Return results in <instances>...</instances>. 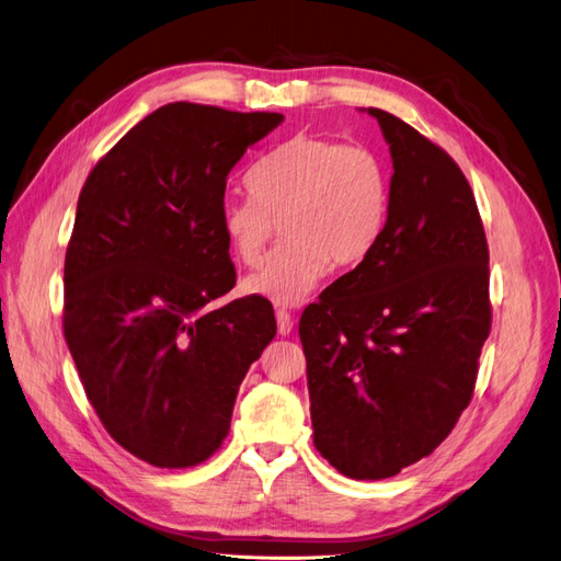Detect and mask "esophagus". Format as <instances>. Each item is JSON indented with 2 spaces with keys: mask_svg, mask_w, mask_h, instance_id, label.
Masks as SVG:
<instances>
[{
  "mask_svg": "<svg viewBox=\"0 0 561 561\" xmlns=\"http://www.w3.org/2000/svg\"><path fill=\"white\" fill-rule=\"evenodd\" d=\"M276 323H278V335H290L293 332V313L285 309H276Z\"/></svg>",
  "mask_w": 561,
  "mask_h": 561,
  "instance_id": "obj_1",
  "label": "esophagus"
}]
</instances>
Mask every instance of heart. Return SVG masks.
<instances>
[{
    "mask_svg": "<svg viewBox=\"0 0 561 561\" xmlns=\"http://www.w3.org/2000/svg\"><path fill=\"white\" fill-rule=\"evenodd\" d=\"M252 195L221 203V231L240 264L260 266L278 221L287 238L243 290L297 305L330 262L356 266L382 233L389 205L385 162L366 146L295 134L248 174Z\"/></svg>",
    "mask_w": 561,
    "mask_h": 561,
    "instance_id": "obj_1",
    "label": "heart"
}]
</instances>
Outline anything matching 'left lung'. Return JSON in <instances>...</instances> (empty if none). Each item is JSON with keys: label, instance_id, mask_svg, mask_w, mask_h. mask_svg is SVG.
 Listing matches in <instances>:
<instances>
[{"label": "left lung", "instance_id": "obj_1", "mask_svg": "<svg viewBox=\"0 0 561 561\" xmlns=\"http://www.w3.org/2000/svg\"><path fill=\"white\" fill-rule=\"evenodd\" d=\"M393 174L385 229L299 318L313 446L387 479L444 442L472 401L491 332L489 243L465 174L403 119L368 108Z\"/></svg>", "mask_w": 561, "mask_h": 561}]
</instances>
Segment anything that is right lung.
<instances>
[{
    "label": "right lung",
    "mask_w": 561,
    "mask_h": 561,
    "mask_svg": "<svg viewBox=\"0 0 561 561\" xmlns=\"http://www.w3.org/2000/svg\"><path fill=\"white\" fill-rule=\"evenodd\" d=\"M280 123L168 103L84 181L64 268L66 342L103 427L153 467L201 465L221 446L240 382L276 337L268 299L211 305L236 285L226 176Z\"/></svg>",
    "instance_id": "add662e5"
}]
</instances>
